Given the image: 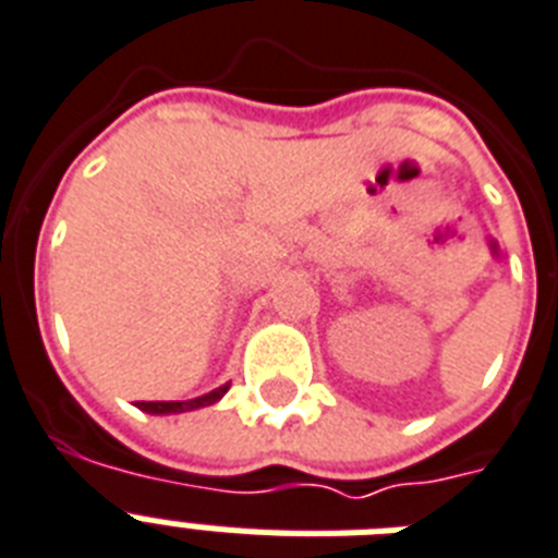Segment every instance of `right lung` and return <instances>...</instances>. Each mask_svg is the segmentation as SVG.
<instances>
[{
  "mask_svg": "<svg viewBox=\"0 0 558 558\" xmlns=\"http://www.w3.org/2000/svg\"><path fill=\"white\" fill-rule=\"evenodd\" d=\"M226 389H229V384L211 389V392H206V396H201V398H192V401H137V407L143 412H151V415H174V412H192V410H201V407L217 404V401L226 396Z\"/></svg>",
  "mask_w": 558,
  "mask_h": 558,
  "instance_id": "right-lung-1",
  "label": "right lung"
}]
</instances>
